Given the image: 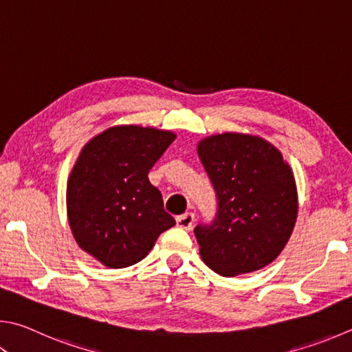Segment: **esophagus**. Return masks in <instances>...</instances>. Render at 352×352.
I'll return each mask as SVG.
<instances>
[{"label":"esophagus","instance_id":"34e87169","mask_svg":"<svg viewBox=\"0 0 352 352\" xmlns=\"http://www.w3.org/2000/svg\"><path fill=\"white\" fill-rule=\"evenodd\" d=\"M175 220H177V226L178 228L186 229V231H189V229L192 228V225H194L195 217H194L192 212H186V214H183V215H178Z\"/></svg>","mask_w":352,"mask_h":352}]
</instances>
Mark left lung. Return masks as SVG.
<instances>
[{"mask_svg": "<svg viewBox=\"0 0 352 352\" xmlns=\"http://www.w3.org/2000/svg\"><path fill=\"white\" fill-rule=\"evenodd\" d=\"M197 154L219 200L212 225L195 228L204 263L223 277L272 263L298 212L296 178L282 152L258 135L223 132L200 140Z\"/></svg>", "mask_w": 352, "mask_h": 352, "instance_id": "obj_1", "label": "left lung"}]
</instances>
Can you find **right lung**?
<instances>
[{"instance_id": "1", "label": "right lung", "mask_w": 352, "mask_h": 352, "mask_svg": "<svg viewBox=\"0 0 352 352\" xmlns=\"http://www.w3.org/2000/svg\"><path fill=\"white\" fill-rule=\"evenodd\" d=\"M157 127L118 124L89 140L70 170L67 220L75 241L101 265L138 263L175 225L148 174L175 140Z\"/></svg>"}]
</instances>
